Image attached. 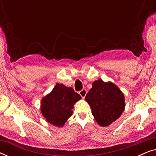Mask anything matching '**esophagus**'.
<instances>
[{
  "label": "esophagus",
  "mask_w": 156,
  "mask_h": 156,
  "mask_svg": "<svg viewBox=\"0 0 156 156\" xmlns=\"http://www.w3.org/2000/svg\"><path fill=\"white\" fill-rule=\"evenodd\" d=\"M79 94H80V96L83 98V99H84V97H86L87 94V90L86 89H82V91H80V92H79Z\"/></svg>",
  "instance_id": "1"
}]
</instances>
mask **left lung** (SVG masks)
Segmentation results:
<instances>
[{
	"instance_id": "1",
	"label": "left lung",
	"mask_w": 156,
	"mask_h": 156,
	"mask_svg": "<svg viewBox=\"0 0 156 156\" xmlns=\"http://www.w3.org/2000/svg\"><path fill=\"white\" fill-rule=\"evenodd\" d=\"M85 100L91 108V114L101 126H108L117 120L125 108L123 93L112 82L96 80Z\"/></svg>"
}]
</instances>
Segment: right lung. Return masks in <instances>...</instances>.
I'll use <instances>...</instances> for the list:
<instances>
[{
    "instance_id": "1",
    "label": "right lung",
    "mask_w": 156,
    "mask_h": 156,
    "mask_svg": "<svg viewBox=\"0 0 156 156\" xmlns=\"http://www.w3.org/2000/svg\"><path fill=\"white\" fill-rule=\"evenodd\" d=\"M81 99L72 87L57 83L51 92L42 99L40 112L48 123L62 127L72 115L74 104Z\"/></svg>"
}]
</instances>
